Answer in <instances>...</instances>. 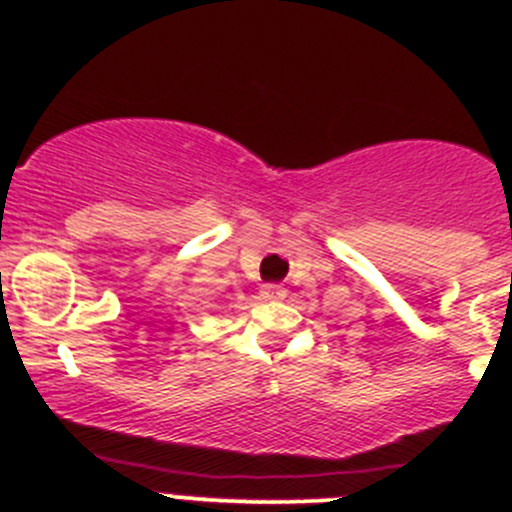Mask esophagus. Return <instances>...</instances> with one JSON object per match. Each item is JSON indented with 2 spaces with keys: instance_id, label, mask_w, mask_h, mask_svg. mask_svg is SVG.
I'll return each mask as SVG.
<instances>
[{
  "instance_id": "esophagus-1",
  "label": "esophagus",
  "mask_w": 512,
  "mask_h": 512,
  "mask_svg": "<svg viewBox=\"0 0 512 512\" xmlns=\"http://www.w3.org/2000/svg\"><path fill=\"white\" fill-rule=\"evenodd\" d=\"M260 294H262V299H282V297H285V287H280V285H262L260 287Z\"/></svg>"
}]
</instances>
